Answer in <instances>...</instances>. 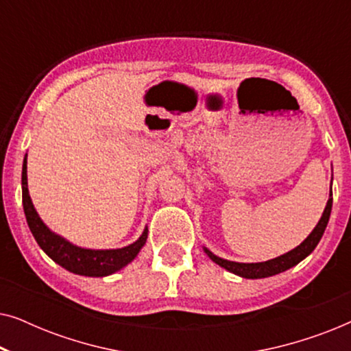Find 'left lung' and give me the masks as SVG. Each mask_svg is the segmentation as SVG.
<instances>
[{
  "label": "left lung",
  "mask_w": 351,
  "mask_h": 351,
  "mask_svg": "<svg viewBox=\"0 0 351 351\" xmlns=\"http://www.w3.org/2000/svg\"><path fill=\"white\" fill-rule=\"evenodd\" d=\"M330 209H332V190H330L328 204H326L324 213L321 215L319 222L316 227L313 228L308 237L304 239V243H300L299 246L292 251L282 254V256L271 258V261L267 262H258V263H239V262H232V261H225V258H220L217 256H214L209 249L204 247V252L208 254L209 258L213 262L217 263L225 270L234 273V275L241 276V278H247V280H258V278H268L273 275H278V273L286 271L292 268L297 263L304 261L306 256H310L313 252V249L318 246L321 237H323L326 227H328L329 217H330Z\"/></svg>",
  "instance_id": "1"
}]
</instances>
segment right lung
I'll list each match as a JSON object with an SVG mask.
<instances>
[{"instance_id": "right-lung-1", "label": "right lung", "mask_w": 351, "mask_h": 351, "mask_svg": "<svg viewBox=\"0 0 351 351\" xmlns=\"http://www.w3.org/2000/svg\"><path fill=\"white\" fill-rule=\"evenodd\" d=\"M22 203L25 213L27 223L30 232L35 237L40 247L56 263L64 267L65 270L83 276H108L112 273L121 270L129 262H132L138 251L147 241L148 228L143 230L141 238L136 243L129 244L121 249H84L78 247L65 238L59 237L46 227L45 222L38 215L35 206L28 195L27 184V155L23 158L22 166Z\"/></svg>"}]
</instances>
